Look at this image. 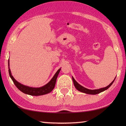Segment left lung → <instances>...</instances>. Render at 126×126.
Masks as SVG:
<instances>
[{
	"mask_svg": "<svg viewBox=\"0 0 126 126\" xmlns=\"http://www.w3.org/2000/svg\"><path fill=\"white\" fill-rule=\"evenodd\" d=\"M72 79H73V82H74V84L75 85V87L76 88V89L78 90L79 91L82 93H84L85 94H92V95H96V94H97L100 93L101 92H103V91L107 90V89L110 87L111 84L113 83L114 81H115V79L116 77L115 78V79L113 80V82H112L110 84H109L108 86H107L106 87H104V88H100V89H95V90H90V89H88L87 88H85L84 87H83L82 85H81L80 84H79L78 83H77L75 79H74L73 77H72Z\"/></svg>",
	"mask_w": 126,
	"mask_h": 126,
	"instance_id": "1",
	"label": "left lung"
}]
</instances>
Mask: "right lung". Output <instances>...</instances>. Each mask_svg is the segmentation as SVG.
I'll list each match as a JSON object with an SVG mask.
<instances>
[{"label":"right lung","mask_w":126,"mask_h":126,"mask_svg":"<svg viewBox=\"0 0 126 126\" xmlns=\"http://www.w3.org/2000/svg\"><path fill=\"white\" fill-rule=\"evenodd\" d=\"M9 60L8 62V65H9V73L11 78L13 81L14 84L18 89L23 93L26 94H28L32 96H39V95H43L47 94L50 93L51 91L54 89L56 79H57V76L58 75L60 71L61 70V68L59 69L56 72L55 75L52 78V79L50 80L49 82H48L47 84H45L44 86L39 88H32L28 86H26V85H23L22 84L18 82H17L16 80L14 79L11 74V72L10 69V63H9Z\"/></svg>","instance_id":"add662e5"}]
</instances>
